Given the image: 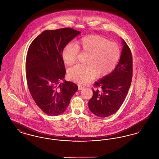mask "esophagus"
<instances>
[{
    "instance_id": "esophagus-1",
    "label": "esophagus",
    "mask_w": 159,
    "mask_h": 159,
    "mask_svg": "<svg viewBox=\"0 0 159 159\" xmlns=\"http://www.w3.org/2000/svg\"><path fill=\"white\" fill-rule=\"evenodd\" d=\"M83 89H84L83 87L81 86L80 85H78V89H79V90H82Z\"/></svg>"
}]
</instances>
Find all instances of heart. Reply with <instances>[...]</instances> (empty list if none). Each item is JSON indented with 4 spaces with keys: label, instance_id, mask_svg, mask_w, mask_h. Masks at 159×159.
I'll use <instances>...</instances> for the list:
<instances>
[{
    "label": "heart",
    "instance_id": "obj_1",
    "mask_svg": "<svg viewBox=\"0 0 159 159\" xmlns=\"http://www.w3.org/2000/svg\"><path fill=\"white\" fill-rule=\"evenodd\" d=\"M79 52L88 54L86 66L77 65L70 68V80L80 84L89 82L97 76L103 77L111 73L120 58V51L117 45L98 34L84 36L77 40L75 45L68 44L62 51V57L67 66L74 64Z\"/></svg>",
    "mask_w": 159,
    "mask_h": 159
}]
</instances>
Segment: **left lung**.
<instances>
[{
  "label": "left lung",
  "mask_w": 159,
  "mask_h": 159,
  "mask_svg": "<svg viewBox=\"0 0 159 159\" xmlns=\"http://www.w3.org/2000/svg\"><path fill=\"white\" fill-rule=\"evenodd\" d=\"M123 49L119 62L108 75L93 84V96L88 106L98 117H108L117 111L123 103L131 84L133 74L132 52L122 39ZM99 88V89H98Z\"/></svg>",
  "instance_id": "1"
}]
</instances>
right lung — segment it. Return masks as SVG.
Segmentation results:
<instances>
[{"instance_id": "right-lung-1", "label": "right lung", "mask_w": 159, "mask_h": 159, "mask_svg": "<svg viewBox=\"0 0 159 159\" xmlns=\"http://www.w3.org/2000/svg\"><path fill=\"white\" fill-rule=\"evenodd\" d=\"M80 33L71 28L44 31L29 48L25 61L28 88L37 106L50 116L64 113L78 89L73 82L58 83L66 72L62 49Z\"/></svg>"}]
</instances>
